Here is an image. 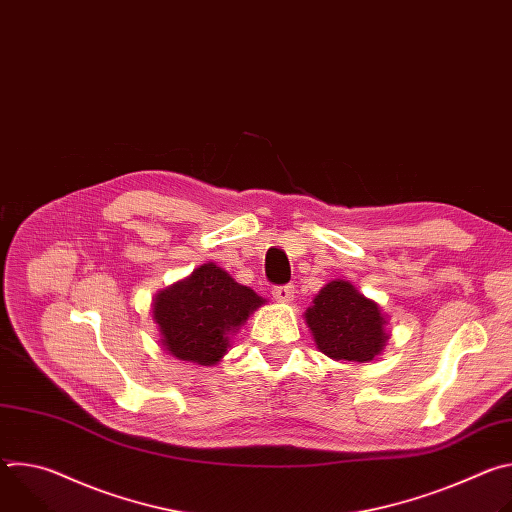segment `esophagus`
<instances>
[{
	"instance_id": "esophagus-1",
	"label": "esophagus",
	"mask_w": 512,
	"mask_h": 512,
	"mask_svg": "<svg viewBox=\"0 0 512 512\" xmlns=\"http://www.w3.org/2000/svg\"><path fill=\"white\" fill-rule=\"evenodd\" d=\"M271 294H273V300L289 304L296 296V287L294 285H277V287H273Z\"/></svg>"
}]
</instances>
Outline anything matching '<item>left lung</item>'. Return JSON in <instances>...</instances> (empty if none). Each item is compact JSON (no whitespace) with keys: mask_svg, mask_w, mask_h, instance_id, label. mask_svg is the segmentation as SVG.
<instances>
[{"mask_svg":"<svg viewBox=\"0 0 512 512\" xmlns=\"http://www.w3.org/2000/svg\"><path fill=\"white\" fill-rule=\"evenodd\" d=\"M314 344L332 360L369 362L387 342V314L344 279L326 283L304 314Z\"/></svg>","mask_w":512,"mask_h":512,"instance_id":"left-lung-1","label":"left lung"}]
</instances>
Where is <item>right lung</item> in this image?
Here are the masks:
<instances>
[{"label":"right lung","mask_w":512,"mask_h":512,"mask_svg":"<svg viewBox=\"0 0 512 512\" xmlns=\"http://www.w3.org/2000/svg\"><path fill=\"white\" fill-rule=\"evenodd\" d=\"M265 300L208 261L158 291L152 318L160 344L178 360L214 367L229 352L231 336Z\"/></svg>","instance_id":"1"}]
</instances>
